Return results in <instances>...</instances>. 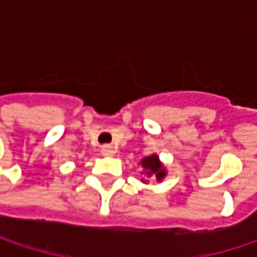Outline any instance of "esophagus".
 Here are the masks:
<instances>
[{
  "mask_svg": "<svg viewBox=\"0 0 257 257\" xmlns=\"http://www.w3.org/2000/svg\"><path fill=\"white\" fill-rule=\"evenodd\" d=\"M101 153H102L104 156H114L116 150L113 149V146L105 144V146H102V147H101Z\"/></svg>",
  "mask_w": 257,
  "mask_h": 257,
  "instance_id": "esophagus-1",
  "label": "esophagus"
}]
</instances>
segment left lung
Listing matches in <instances>:
<instances>
[{
  "label": "left lung",
  "instance_id": "1",
  "mask_svg": "<svg viewBox=\"0 0 257 257\" xmlns=\"http://www.w3.org/2000/svg\"><path fill=\"white\" fill-rule=\"evenodd\" d=\"M140 165H141V168H143V173L141 174H144L146 177H153V179L156 180L158 183H161L162 180L167 177V168H165V165L161 162V159H159V156L156 155V153H153V155H150V156H146L144 159H141L140 161ZM143 183H146V180L141 179Z\"/></svg>",
  "mask_w": 257,
  "mask_h": 257
}]
</instances>
